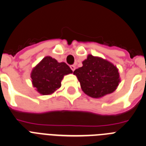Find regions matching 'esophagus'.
I'll return each mask as SVG.
<instances>
[{
  "mask_svg": "<svg viewBox=\"0 0 146 146\" xmlns=\"http://www.w3.org/2000/svg\"><path fill=\"white\" fill-rule=\"evenodd\" d=\"M70 68H71V70H73V71H74L75 70H76V66L75 65H70Z\"/></svg>",
  "mask_w": 146,
  "mask_h": 146,
  "instance_id": "obj_1",
  "label": "esophagus"
}]
</instances>
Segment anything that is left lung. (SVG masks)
<instances>
[{
  "instance_id": "8db88e82",
  "label": "left lung",
  "mask_w": 146,
  "mask_h": 146,
  "mask_svg": "<svg viewBox=\"0 0 146 146\" xmlns=\"http://www.w3.org/2000/svg\"><path fill=\"white\" fill-rule=\"evenodd\" d=\"M83 66L75 70L81 89L93 98H102L115 91L120 82L118 68L99 57L89 54Z\"/></svg>"
}]
</instances>
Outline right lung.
Wrapping results in <instances>:
<instances>
[{
  "instance_id": "add662e5",
  "label": "right lung",
  "mask_w": 146,
  "mask_h": 146,
  "mask_svg": "<svg viewBox=\"0 0 146 146\" xmlns=\"http://www.w3.org/2000/svg\"><path fill=\"white\" fill-rule=\"evenodd\" d=\"M73 73L65 62H58L55 59L47 56L33 69L31 77L38 92L48 95L61 86L64 76Z\"/></svg>"
}]
</instances>
